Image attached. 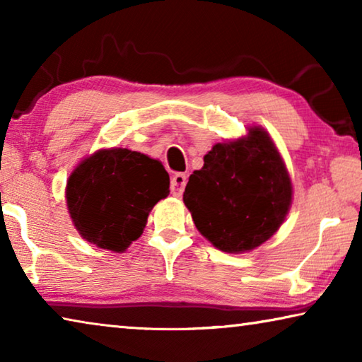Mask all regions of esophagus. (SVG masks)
<instances>
[{"instance_id":"esophagus-1","label":"esophagus","mask_w":362,"mask_h":362,"mask_svg":"<svg viewBox=\"0 0 362 362\" xmlns=\"http://www.w3.org/2000/svg\"><path fill=\"white\" fill-rule=\"evenodd\" d=\"M185 185H187V175L182 173L175 174L173 177V180H170V193L179 198V196H182L183 189H185Z\"/></svg>"}]
</instances>
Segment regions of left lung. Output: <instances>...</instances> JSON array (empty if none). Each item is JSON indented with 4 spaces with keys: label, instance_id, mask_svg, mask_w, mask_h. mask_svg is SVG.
<instances>
[{
    "label": "left lung",
    "instance_id": "obj_1",
    "mask_svg": "<svg viewBox=\"0 0 362 362\" xmlns=\"http://www.w3.org/2000/svg\"><path fill=\"white\" fill-rule=\"evenodd\" d=\"M289 170L269 134L247 127L243 137L216 144L189 175L183 203L196 228L228 254L254 250L283 225L292 204Z\"/></svg>",
    "mask_w": 362,
    "mask_h": 362
}]
</instances>
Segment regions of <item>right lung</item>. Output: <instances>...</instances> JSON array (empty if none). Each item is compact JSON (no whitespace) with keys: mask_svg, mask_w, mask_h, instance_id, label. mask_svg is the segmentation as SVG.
<instances>
[{"mask_svg":"<svg viewBox=\"0 0 362 362\" xmlns=\"http://www.w3.org/2000/svg\"><path fill=\"white\" fill-rule=\"evenodd\" d=\"M168 194L169 174L161 161L118 146L84 158L65 188L71 222L83 240L113 252H124L139 240L153 206Z\"/></svg>","mask_w":362,"mask_h":362,"instance_id":"1","label":"right lung"}]
</instances>
